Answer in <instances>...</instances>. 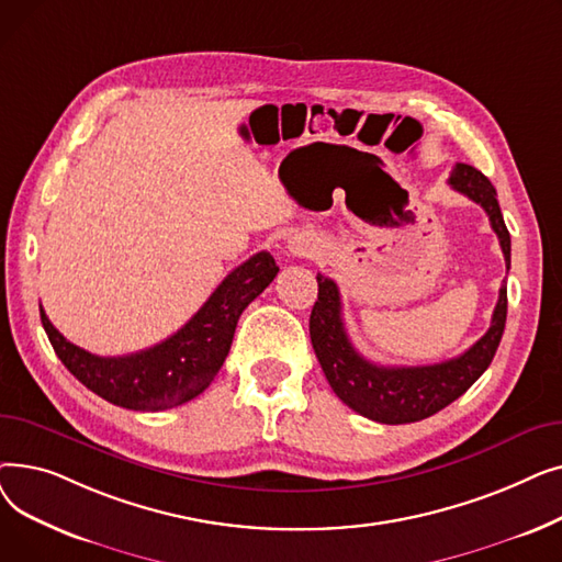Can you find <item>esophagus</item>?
<instances>
[{"mask_svg":"<svg viewBox=\"0 0 562 562\" xmlns=\"http://www.w3.org/2000/svg\"><path fill=\"white\" fill-rule=\"evenodd\" d=\"M289 250L293 255H305V252L312 250V244L307 239H301V236H291V239H289Z\"/></svg>","mask_w":562,"mask_h":562,"instance_id":"esophagus-1","label":"esophagus"}]
</instances>
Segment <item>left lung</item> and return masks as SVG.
<instances>
[{"label": "left lung", "instance_id": "1", "mask_svg": "<svg viewBox=\"0 0 562 562\" xmlns=\"http://www.w3.org/2000/svg\"><path fill=\"white\" fill-rule=\"evenodd\" d=\"M449 184L481 204L498 236L506 266L510 269V232L487 177L469 164H456ZM318 299L310 316V337L333 392L358 415L378 424H412L432 417L460 398L490 367L506 328L508 291L498 289V303L490 330L462 356L428 367H380L364 360L350 344L341 318V296L335 280L316 276Z\"/></svg>", "mask_w": 562, "mask_h": 562}]
</instances>
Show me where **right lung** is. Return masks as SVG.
<instances>
[{"mask_svg": "<svg viewBox=\"0 0 562 562\" xmlns=\"http://www.w3.org/2000/svg\"><path fill=\"white\" fill-rule=\"evenodd\" d=\"M278 271L271 252L252 255L236 266L180 330L132 356H93L58 333L43 307L41 321L58 360L81 385L127 409H168L195 398L212 385L229 352L236 321L273 282Z\"/></svg>", "mask_w": 562, "mask_h": 562, "instance_id": "obj_1", "label": "right lung"}]
</instances>
